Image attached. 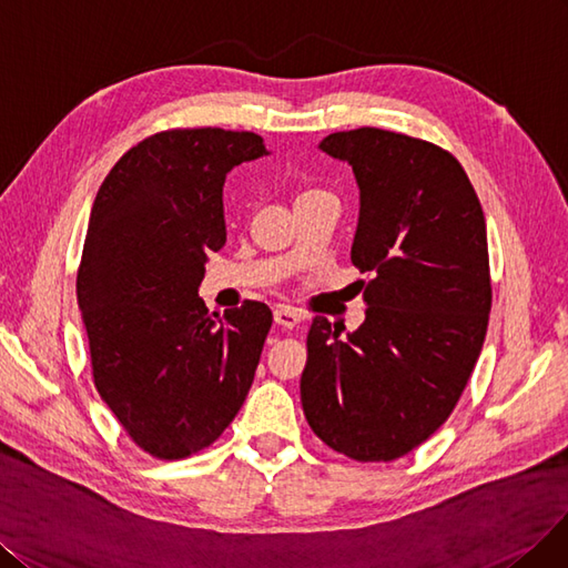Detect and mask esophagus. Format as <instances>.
Wrapping results in <instances>:
<instances>
[{
	"mask_svg": "<svg viewBox=\"0 0 568 568\" xmlns=\"http://www.w3.org/2000/svg\"><path fill=\"white\" fill-rule=\"evenodd\" d=\"M273 321H276L278 325H283V327H297L302 321H304V316L300 314L297 308H292V306H276L273 308Z\"/></svg>",
	"mask_w": 568,
	"mask_h": 568,
	"instance_id": "obj_1",
	"label": "esophagus"
}]
</instances>
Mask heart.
Instances as JSON below:
<instances>
[{"mask_svg":"<svg viewBox=\"0 0 568 568\" xmlns=\"http://www.w3.org/2000/svg\"><path fill=\"white\" fill-rule=\"evenodd\" d=\"M321 193H323V191H314V189H311V191H304V193L300 195V200H302V197H311V195H321Z\"/></svg>","mask_w":568,"mask_h":568,"instance_id":"b5f03b06","label":"heart"}]
</instances>
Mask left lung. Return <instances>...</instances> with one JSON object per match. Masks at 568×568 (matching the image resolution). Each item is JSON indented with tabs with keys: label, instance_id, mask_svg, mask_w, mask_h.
I'll use <instances>...</instances> for the list:
<instances>
[{
	"label": "left lung",
	"instance_id": "8db88e82",
	"mask_svg": "<svg viewBox=\"0 0 568 568\" xmlns=\"http://www.w3.org/2000/svg\"><path fill=\"white\" fill-rule=\"evenodd\" d=\"M318 149L356 176L352 262L371 281L358 331L311 323L302 406L333 450L387 463L446 423L477 365L490 314L486 219L463 164L434 143L361 126Z\"/></svg>",
	"mask_w": 568,
	"mask_h": 568
}]
</instances>
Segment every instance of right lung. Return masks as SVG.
<instances>
[{"instance_id":"1","label":"right lung","mask_w":568,"mask_h":568,"mask_svg":"<svg viewBox=\"0 0 568 568\" xmlns=\"http://www.w3.org/2000/svg\"><path fill=\"white\" fill-rule=\"evenodd\" d=\"M264 155L252 132H160L115 162L91 207L78 304L94 384L162 460L214 444L252 387L271 308L210 314L197 287L207 254L226 245V174Z\"/></svg>"}]
</instances>
